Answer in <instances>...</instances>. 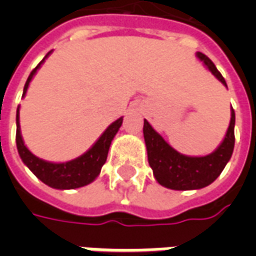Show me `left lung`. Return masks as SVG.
Returning <instances> with one entry per match:
<instances>
[{
  "label": "left lung",
  "instance_id": "left-lung-1",
  "mask_svg": "<svg viewBox=\"0 0 256 256\" xmlns=\"http://www.w3.org/2000/svg\"><path fill=\"white\" fill-rule=\"evenodd\" d=\"M202 62L207 66L210 71L226 84L225 78L216 70L215 64L210 60L204 53H196ZM234 111L232 108V118L229 128L222 144L216 148L215 152L202 158L185 156L172 148L163 140L160 134L156 133L150 123L144 120V140L148 150V162L150 168L154 170L156 181L174 190H190V189H202L211 182H214L220 177L226 163L230 159L234 148Z\"/></svg>",
  "mask_w": 256,
  "mask_h": 256
}]
</instances>
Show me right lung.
Wrapping results in <instances>:
<instances>
[{
    "instance_id": "add662e5",
    "label": "right lung",
    "mask_w": 256,
    "mask_h": 256,
    "mask_svg": "<svg viewBox=\"0 0 256 256\" xmlns=\"http://www.w3.org/2000/svg\"><path fill=\"white\" fill-rule=\"evenodd\" d=\"M49 53L42 58L41 63L31 71L30 76L24 84L23 97H24L34 74L36 72L40 66L44 63V60L49 56ZM122 122L123 119L119 118L118 120L110 124L106 132L101 134L100 138L97 140V142L82 156H79L74 160L66 162V163H50V162H45L40 158H36V155H32L30 150H27V146L22 138V134H20L19 108H18V112H16V145H18V150H19V155L23 163L36 174V178L41 180L42 182L49 185L50 188L56 189L80 188V186L93 182L97 176L100 174L101 167L104 166L106 160L111 141L115 137V134L118 133L119 128L122 126Z\"/></svg>"
}]
</instances>
